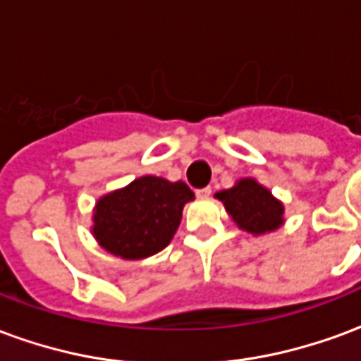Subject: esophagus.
<instances>
[{"mask_svg":"<svg viewBox=\"0 0 361 361\" xmlns=\"http://www.w3.org/2000/svg\"><path fill=\"white\" fill-rule=\"evenodd\" d=\"M211 193H212L211 185H207V188L203 189H197V197H211Z\"/></svg>","mask_w":361,"mask_h":361,"instance_id":"34e87169","label":"esophagus"}]
</instances>
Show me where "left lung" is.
<instances>
[{
	"label": "left lung",
	"instance_id": "left-lung-1",
	"mask_svg": "<svg viewBox=\"0 0 361 361\" xmlns=\"http://www.w3.org/2000/svg\"><path fill=\"white\" fill-rule=\"evenodd\" d=\"M234 222L251 234H267L282 224V203L255 180H242L232 189L216 193Z\"/></svg>",
	"mask_w": 361,
	"mask_h": 361
}]
</instances>
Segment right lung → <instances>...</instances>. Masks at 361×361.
I'll use <instances>...</instances> for the list:
<instances>
[{"instance_id":"add662e5","label":"right lung","mask_w":361,"mask_h":361,"mask_svg":"<svg viewBox=\"0 0 361 361\" xmlns=\"http://www.w3.org/2000/svg\"><path fill=\"white\" fill-rule=\"evenodd\" d=\"M193 197L183 181L139 178L96 203L94 238L121 259L150 257L170 243L183 204Z\"/></svg>"}]
</instances>
